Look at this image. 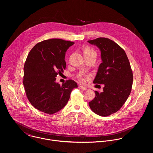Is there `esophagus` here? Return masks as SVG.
<instances>
[{
    "instance_id": "obj_1",
    "label": "esophagus",
    "mask_w": 153,
    "mask_h": 153,
    "mask_svg": "<svg viewBox=\"0 0 153 153\" xmlns=\"http://www.w3.org/2000/svg\"><path fill=\"white\" fill-rule=\"evenodd\" d=\"M78 88H79V89H82L83 91H86L87 89L86 88H85V87H83L82 86H81V85H79V86H78Z\"/></svg>"
}]
</instances>
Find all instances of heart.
<instances>
[{
    "label": "heart",
    "instance_id": "obj_1",
    "mask_svg": "<svg viewBox=\"0 0 153 153\" xmlns=\"http://www.w3.org/2000/svg\"><path fill=\"white\" fill-rule=\"evenodd\" d=\"M97 56V52L95 50H94L92 48L89 47H86L83 49V56ZM81 82H84V80L83 79H81Z\"/></svg>",
    "mask_w": 153,
    "mask_h": 153
}]
</instances>
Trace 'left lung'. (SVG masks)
Listing matches in <instances>:
<instances>
[{
	"label": "left lung",
	"mask_w": 153,
	"mask_h": 153,
	"mask_svg": "<svg viewBox=\"0 0 153 153\" xmlns=\"http://www.w3.org/2000/svg\"><path fill=\"white\" fill-rule=\"evenodd\" d=\"M88 42L99 48L102 61L93 82L104 85L89 105L95 113L108 116L118 111L130 95L133 72L125 51L115 42L104 37Z\"/></svg>",
	"instance_id": "obj_1"
}]
</instances>
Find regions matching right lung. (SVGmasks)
Segmentation results:
<instances>
[{
  "mask_svg": "<svg viewBox=\"0 0 153 153\" xmlns=\"http://www.w3.org/2000/svg\"><path fill=\"white\" fill-rule=\"evenodd\" d=\"M74 42L58 39L37 43L30 51L24 66L23 83L30 103L51 114L63 109L72 90L77 88L70 79L62 85L56 82L58 74L65 69V53Z\"/></svg>",
  "mask_w": 153,
  "mask_h": 153,
  "instance_id": "1",
  "label": "right lung"
}]
</instances>
